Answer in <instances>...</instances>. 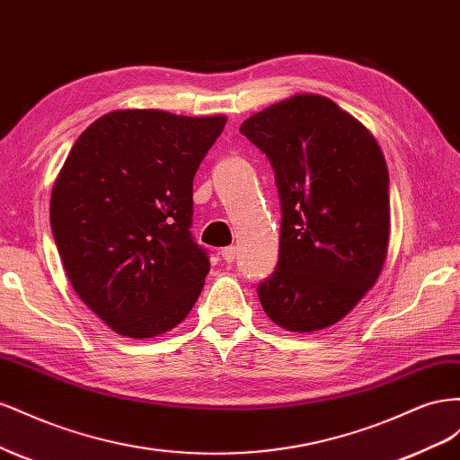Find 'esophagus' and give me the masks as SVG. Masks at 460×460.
<instances>
[{
  "instance_id": "34e87169",
  "label": "esophagus",
  "mask_w": 460,
  "mask_h": 460,
  "mask_svg": "<svg viewBox=\"0 0 460 460\" xmlns=\"http://www.w3.org/2000/svg\"><path fill=\"white\" fill-rule=\"evenodd\" d=\"M221 258L226 260L227 264H231V261H234V258H237V248H234V246L221 248Z\"/></svg>"
}]
</instances>
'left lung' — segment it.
Returning a JSON list of instances; mask_svg holds the SVG:
<instances>
[{
    "label": "left lung",
    "mask_w": 460,
    "mask_h": 460,
    "mask_svg": "<svg viewBox=\"0 0 460 460\" xmlns=\"http://www.w3.org/2000/svg\"><path fill=\"white\" fill-rule=\"evenodd\" d=\"M241 133L270 160L281 200L278 268L258 285L287 332L325 330L374 287L389 244V175L376 138L335 102L295 94Z\"/></svg>",
    "instance_id": "left-lung-1"
}]
</instances>
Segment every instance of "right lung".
Returning <instances> with one entry per match:
<instances>
[{"mask_svg":"<svg viewBox=\"0 0 460 460\" xmlns=\"http://www.w3.org/2000/svg\"><path fill=\"white\" fill-rule=\"evenodd\" d=\"M226 115L117 110L76 138L54 182L51 233L83 303L115 333L173 330L200 296L192 181Z\"/></svg>","mask_w":460,"mask_h":460,"instance_id":"add662e5","label":"right lung"}]
</instances>
